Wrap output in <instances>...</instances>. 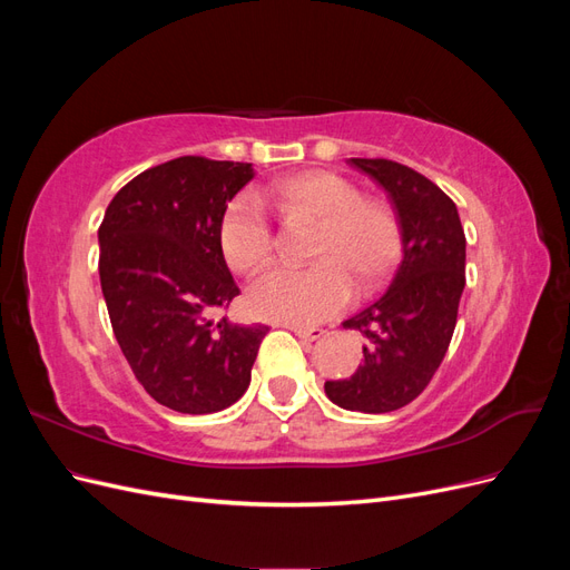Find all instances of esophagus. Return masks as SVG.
Here are the masks:
<instances>
[{
    "instance_id": "esophagus-1",
    "label": "esophagus",
    "mask_w": 570,
    "mask_h": 570,
    "mask_svg": "<svg viewBox=\"0 0 570 570\" xmlns=\"http://www.w3.org/2000/svg\"><path fill=\"white\" fill-rule=\"evenodd\" d=\"M292 333H295L297 337H302V340H308V342H314V340H321L323 335H325V331L323 327H304V325H292L289 327Z\"/></svg>"
}]
</instances>
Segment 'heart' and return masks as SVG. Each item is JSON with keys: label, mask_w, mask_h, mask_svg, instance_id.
Masks as SVG:
<instances>
[{"label": "heart", "mask_w": 570, "mask_h": 570, "mask_svg": "<svg viewBox=\"0 0 570 570\" xmlns=\"http://www.w3.org/2000/svg\"><path fill=\"white\" fill-rule=\"evenodd\" d=\"M264 199L287 214L318 220L314 266H273L247 289V308L264 321L314 325L333 318L361 292L381 283L402 249V233L390 206L364 199L361 189L333 170L275 180ZM218 245L235 273H254L273 252V228L262 199L252 193L228 202L218 223Z\"/></svg>", "instance_id": "heart-1"}]
</instances>
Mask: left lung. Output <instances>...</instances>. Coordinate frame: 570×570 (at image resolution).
Returning <instances> with one entry per match:
<instances>
[{
    "label": "left lung",
    "mask_w": 570,
    "mask_h": 570,
    "mask_svg": "<svg viewBox=\"0 0 570 570\" xmlns=\"http://www.w3.org/2000/svg\"><path fill=\"white\" fill-rule=\"evenodd\" d=\"M383 185L402 233V258L387 289L344 321L366 335L364 364L327 381L333 404L387 413L428 387L450 347L465 285V235L456 204L416 170L390 159H350Z\"/></svg>",
    "instance_id": "left-lung-1"
}]
</instances>
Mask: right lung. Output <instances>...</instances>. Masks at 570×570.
Returning <instances> with one entry per match:
<instances>
[{"instance_id": "right-lung-1", "label": "right lung", "mask_w": 570, "mask_h": 570, "mask_svg": "<svg viewBox=\"0 0 570 570\" xmlns=\"http://www.w3.org/2000/svg\"><path fill=\"white\" fill-rule=\"evenodd\" d=\"M252 164L180 157L120 187L99 226V281L114 335L151 400L216 413L252 381L266 325L212 321L239 289L218 245Z\"/></svg>"}]
</instances>
